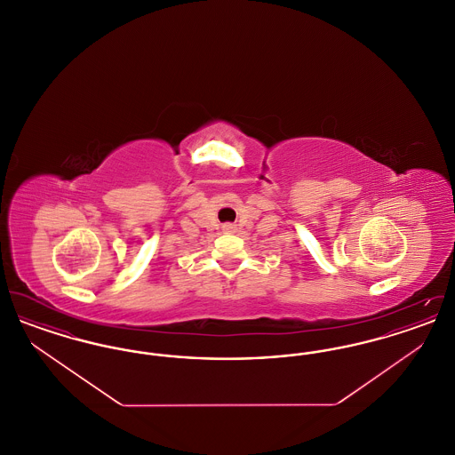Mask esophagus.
Instances as JSON below:
<instances>
[{"instance_id": "34e87169", "label": "esophagus", "mask_w": 455, "mask_h": 455, "mask_svg": "<svg viewBox=\"0 0 455 455\" xmlns=\"http://www.w3.org/2000/svg\"><path fill=\"white\" fill-rule=\"evenodd\" d=\"M223 230H225V232H234V230H235V225L227 223V225H223Z\"/></svg>"}]
</instances>
